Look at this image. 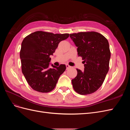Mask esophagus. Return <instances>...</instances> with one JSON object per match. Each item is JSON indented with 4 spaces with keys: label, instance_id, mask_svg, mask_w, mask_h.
I'll list each match as a JSON object with an SVG mask.
<instances>
[{
    "label": "esophagus",
    "instance_id": "1",
    "mask_svg": "<svg viewBox=\"0 0 130 130\" xmlns=\"http://www.w3.org/2000/svg\"><path fill=\"white\" fill-rule=\"evenodd\" d=\"M66 69H68L71 68V67H70V66H69L68 64H66Z\"/></svg>",
    "mask_w": 130,
    "mask_h": 130
}]
</instances>
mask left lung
<instances>
[{
    "label": "left lung",
    "mask_w": 130,
    "mask_h": 130,
    "mask_svg": "<svg viewBox=\"0 0 130 130\" xmlns=\"http://www.w3.org/2000/svg\"><path fill=\"white\" fill-rule=\"evenodd\" d=\"M77 47L78 56L84 60V71L76 69L77 76L72 80L75 91L81 95L92 94L103 85L109 70L111 57L109 43L103 35L94 32L70 34Z\"/></svg>",
    "instance_id": "1"
}]
</instances>
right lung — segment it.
Returning <instances> with one entry per match:
<instances>
[{
    "label": "right lung",
    "mask_w": 130,
    "mask_h": 130,
    "mask_svg": "<svg viewBox=\"0 0 130 130\" xmlns=\"http://www.w3.org/2000/svg\"><path fill=\"white\" fill-rule=\"evenodd\" d=\"M69 34H54L38 31L29 35L23 40L20 51L22 70L27 83L36 91H52L59 77L66 69L64 64L49 68L50 55L61 41L66 40Z\"/></svg>",
    "instance_id": "1"
}]
</instances>
